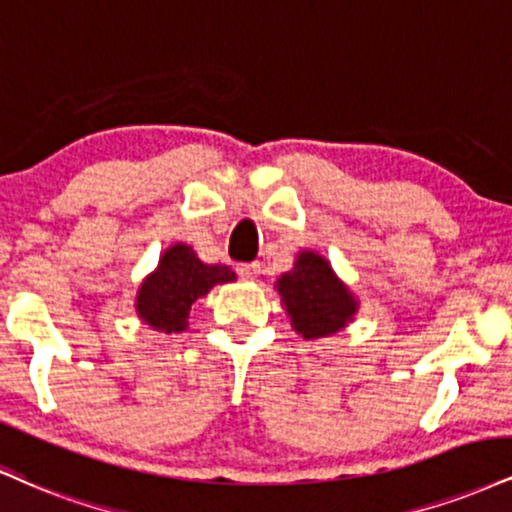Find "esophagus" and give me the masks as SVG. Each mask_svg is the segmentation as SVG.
<instances>
[{
    "mask_svg": "<svg viewBox=\"0 0 512 512\" xmlns=\"http://www.w3.org/2000/svg\"><path fill=\"white\" fill-rule=\"evenodd\" d=\"M236 274L240 276V279H245V281L257 279V274H260V264H257V262H245V264H238V267H236Z\"/></svg>",
    "mask_w": 512,
    "mask_h": 512,
    "instance_id": "obj_1",
    "label": "esophagus"
}]
</instances>
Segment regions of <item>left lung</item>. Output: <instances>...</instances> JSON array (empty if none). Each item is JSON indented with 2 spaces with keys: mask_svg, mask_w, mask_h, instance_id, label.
<instances>
[{
  "mask_svg": "<svg viewBox=\"0 0 512 512\" xmlns=\"http://www.w3.org/2000/svg\"><path fill=\"white\" fill-rule=\"evenodd\" d=\"M279 293L295 331L305 338L336 334L355 312L353 295L315 252H300L293 272L279 279Z\"/></svg>",
  "mask_w": 512,
  "mask_h": 512,
  "instance_id": "8db88e82",
  "label": "left lung"
}]
</instances>
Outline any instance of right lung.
<instances>
[{
	"label": "right lung",
	"instance_id": "1",
	"mask_svg": "<svg viewBox=\"0 0 512 512\" xmlns=\"http://www.w3.org/2000/svg\"><path fill=\"white\" fill-rule=\"evenodd\" d=\"M236 279L224 264L197 260L193 248L178 243L164 252L157 272L147 276L138 293V315L166 334L186 329L190 305L217 283Z\"/></svg>",
	"mask_w": 512,
	"mask_h": 512
}]
</instances>
